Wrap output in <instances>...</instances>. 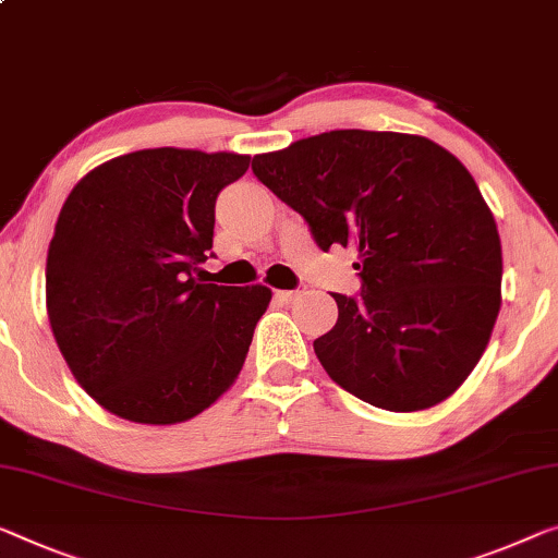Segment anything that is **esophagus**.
<instances>
[{"label": "esophagus", "mask_w": 558, "mask_h": 558, "mask_svg": "<svg viewBox=\"0 0 558 558\" xmlns=\"http://www.w3.org/2000/svg\"><path fill=\"white\" fill-rule=\"evenodd\" d=\"M298 295H301V290H278V293H276L280 303H293Z\"/></svg>", "instance_id": "34e87169"}]
</instances>
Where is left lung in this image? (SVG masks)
I'll list each match as a JSON object with an SVG mask.
<instances>
[{"mask_svg": "<svg viewBox=\"0 0 558 558\" xmlns=\"http://www.w3.org/2000/svg\"><path fill=\"white\" fill-rule=\"evenodd\" d=\"M255 178L301 213L323 251L353 247L361 298L315 355L376 409H430L484 355L501 307L494 213L459 157L405 132L332 130L253 157Z\"/></svg>", "mask_w": 558, "mask_h": 558, "instance_id": "left-lung-1", "label": "left lung"}]
</instances>
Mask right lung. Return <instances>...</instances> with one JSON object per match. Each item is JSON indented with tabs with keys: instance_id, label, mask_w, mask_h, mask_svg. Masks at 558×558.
<instances>
[{
	"instance_id": "right-lung-1",
	"label": "right lung",
	"mask_w": 558,
	"mask_h": 558,
	"mask_svg": "<svg viewBox=\"0 0 558 558\" xmlns=\"http://www.w3.org/2000/svg\"><path fill=\"white\" fill-rule=\"evenodd\" d=\"M251 155L155 147L89 170L57 218L47 315L72 376L132 423L195 418L235 384L270 288L199 280L215 199Z\"/></svg>"
}]
</instances>
